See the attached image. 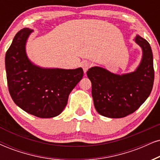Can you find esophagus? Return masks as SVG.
<instances>
[{"instance_id": "1", "label": "esophagus", "mask_w": 160, "mask_h": 160, "mask_svg": "<svg viewBox=\"0 0 160 160\" xmlns=\"http://www.w3.org/2000/svg\"><path fill=\"white\" fill-rule=\"evenodd\" d=\"M91 66H92V64H91V62L88 61H83L82 62V67L85 73L88 71V69L91 67Z\"/></svg>"}]
</instances>
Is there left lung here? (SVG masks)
<instances>
[{"instance_id":"1","label":"left lung","mask_w":160,"mask_h":160,"mask_svg":"<svg viewBox=\"0 0 160 160\" xmlns=\"http://www.w3.org/2000/svg\"><path fill=\"white\" fill-rule=\"evenodd\" d=\"M136 43L142 48V61L131 73L117 75L105 68L87 71L92 82L94 107L99 114L110 118H122L134 113L150 95L154 80L153 54L148 42L137 35Z\"/></svg>"}]
</instances>
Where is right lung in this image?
<instances>
[{"instance_id":"obj_1","label":"right lung","mask_w":160,"mask_h":160,"mask_svg":"<svg viewBox=\"0 0 160 160\" xmlns=\"http://www.w3.org/2000/svg\"><path fill=\"white\" fill-rule=\"evenodd\" d=\"M32 32L29 28L20 30L6 53L8 88L15 103L26 112L51 118L65 108L71 92L83 77V70L42 68L33 65L25 52Z\"/></svg>"}]
</instances>
